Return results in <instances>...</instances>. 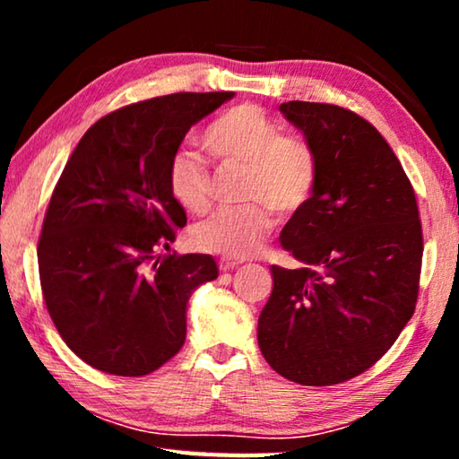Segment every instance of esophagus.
I'll use <instances>...</instances> for the list:
<instances>
[{
    "mask_svg": "<svg viewBox=\"0 0 459 459\" xmlns=\"http://www.w3.org/2000/svg\"><path fill=\"white\" fill-rule=\"evenodd\" d=\"M240 263H243V261H238V259H230V257H222V259H221V263H219V267H221V271H224V273H227V271H232L235 267H238Z\"/></svg>",
    "mask_w": 459,
    "mask_h": 459,
    "instance_id": "34e87169",
    "label": "esophagus"
}]
</instances>
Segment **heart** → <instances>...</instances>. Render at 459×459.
Masks as SVG:
<instances>
[{
    "instance_id": "obj_1",
    "label": "heart",
    "mask_w": 459,
    "mask_h": 459,
    "mask_svg": "<svg viewBox=\"0 0 459 459\" xmlns=\"http://www.w3.org/2000/svg\"><path fill=\"white\" fill-rule=\"evenodd\" d=\"M202 145L224 164L245 166V204L219 208L194 229V243L208 253L243 259L257 251L273 229L275 206L281 214L304 208L317 184V158L298 137L257 105H238L216 117L202 134ZM168 192L186 212L202 214L211 206L212 178L204 161L188 150L176 152L168 164Z\"/></svg>"
}]
</instances>
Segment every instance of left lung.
I'll use <instances>...</instances> for the list:
<instances>
[{
  "mask_svg": "<svg viewBox=\"0 0 459 459\" xmlns=\"http://www.w3.org/2000/svg\"><path fill=\"white\" fill-rule=\"evenodd\" d=\"M279 108L314 150L317 184L279 237L304 267H271L257 340L281 377L338 385L383 359L415 312L417 198L397 155L360 115L307 100Z\"/></svg>",
  "mask_w": 459,
  "mask_h": 459,
  "instance_id": "obj_1",
  "label": "left lung"
}]
</instances>
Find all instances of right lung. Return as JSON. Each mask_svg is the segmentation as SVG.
<instances>
[{
    "label": "right lung",
    "mask_w": 459,
    "mask_h": 459,
    "mask_svg": "<svg viewBox=\"0 0 459 459\" xmlns=\"http://www.w3.org/2000/svg\"><path fill=\"white\" fill-rule=\"evenodd\" d=\"M235 92H174L100 117L74 147L38 240L46 309L92 368L143 377L186 340V306L219 277L211 255L169 251L186 212L168 164L194 123Z\"/></svg>",
    "instance_id": "right-lung-1"
}]
</instances>
